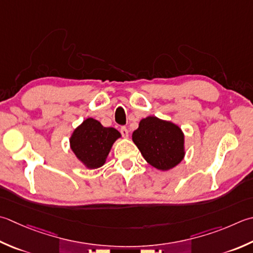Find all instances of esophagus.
<instances>
[{
  "instance_id": "1",
  "label": "esophagus",
  "mask_w": 253,
  "mask_h": 253,
  "mask_svg": "<svg viewBox=\"0 0 253 253\" xmlns=\"http://www.w3.org/2000/svg\"><path fill=\"white\" fill-rule=\"evenodd\" d=\"M121 133H122V136H123V137L127 138V137H128V133H129V131H128L127 127L123 126V127H121Z\"/></svg>"
}]
</instances>
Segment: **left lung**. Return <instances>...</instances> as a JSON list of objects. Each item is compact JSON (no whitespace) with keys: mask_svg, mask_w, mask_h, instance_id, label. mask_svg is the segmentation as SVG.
<instances>
[{"mask_svg":"<svg viewBox=\"0 0 253 253\" xmlns=\"http://www.w3.org/2000/svg\"><path fill=\"white\" fill-rule=\"evenodd\" d=\"M132 140L148 163L166 171L174 168L184 157V136L179 127L155 116L141 120Z\"/></svg>","mask_w":253,"mask_h":253,"instance_id":"8db88e82","label":"left lung"}]
</instances>
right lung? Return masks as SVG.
<instances>
[{"label": "right lung", "mask_w": 253, "mask_h": 253, "mask_svg": "<svg viewBox=\"0 0 253 253\" xmlns=\"http://www.w3.org/2000/svg\"><path fill=\"white\" fill-rule=\"evenodd\" d=\"M120 137L115 128L104 127L100 122L87 118L73 131L70 145L79 160L90 169H96L105 163L114 141Z\"/></svg>", "instance_id": "obj_1"}]
</instances>
